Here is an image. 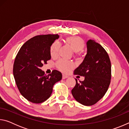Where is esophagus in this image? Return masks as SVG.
Wrapping results in <instances>:
<instances>
[{
	"label": "esophagus",
	"instance_id": "34e87169",
	"mask_svg": "<svg viewBox=\"0 0 129 129\" xmlns=\"http://www.w3.org/2000/svg\"><path fill=\"white\" fill-rule=\"evenodd\" d=\"M68 77V76H67L65 75H62V79H65V78H67Z\"/></svg>",
	"mask_w": 129,
	"mask_h": 129
}]
</instances>
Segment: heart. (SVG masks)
<instances>
[{
  "mask_svg": "<svg viewBox=\"0 0 129 129\" xmlns=\"http://www.w3.org/2000/svg\"><path fill=\"white\" fill-rule=\"evenodd\" d=\"M65 44L71 48L75 52V57L80 58L81 57V51L85 47V42L83 39L78 36H69L65 40ZM60 44L58 42H54L51 47L50 53L52 57H56L58 54ZM57 66L60 71L64 72H68L73 68V65L71 62L60 60L57 63Z\"/></svg>",
  "mask_w": 129,
  "mask_h": 129,
  "instance_id": "1",
  "label": "heart"
}]
</instances>
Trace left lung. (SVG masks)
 Segmentation results:
<instances>
[{"label": "left lung", "instance_id": "obj_1", "mask_svg": "<svg viewBox=\"0 0 129 129\" xmlns=\"http://www.w3.org/2000/svg\"><path fill=\"white\" fill-rule=\"evenodd\" d=\"M87 53L74 75L85 77L72 90L75 99L85 106H91L101 100L108 90L111 80V62L108 53L93 40L86 43Z\"/></svg>", "mask_w": 129, "mask_h": 129}]
</instances>
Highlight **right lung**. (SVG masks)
<instances>
[{"instance_id":"1","label":"right lung","mask_w":129,"mask_h":129,"mask_svg":"<svg viewBox=\"0 0 129 129\" xmlns=\"http://www.w3.org/2000/svg\"><path fill=\"white\" fill-rule=\"evenodd\" d=\"M57 35L34 37L24 44L15 58L13 74L19 91L28 101L35 104L49 99L56 82L62 78L59 71L53 70L45 75L40 69L51 58L50 49Z\"/></svg>"}]
</instances>
